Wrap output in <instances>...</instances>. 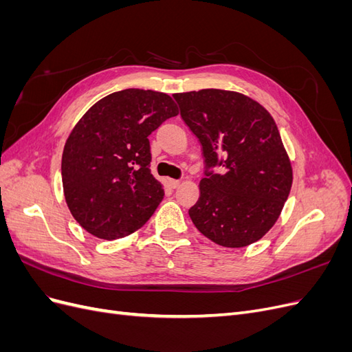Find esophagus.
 I'll list each match as a JSON object with an SVG mask.
<instances>
[{
	"instance_id": "esophagus-1",
	"label": "esophagus",
	"mask_w": 352,
	"mask_h": 352,
	"mask_svg": "<svg viewBox=\"0 0 352 352\" xmlns=\"http://www.w3.org/2000/svg\"><path fill=\"white\" fill-rule=\"evenodd\" d=\"M168 184H170V186H172L173 189H176L179 185H180V180H175V179H170L168 180Z\"/></svg>"
}]
</instances>
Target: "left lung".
<instances>
[{
  "label": "left lung",
  "mask_w": 352,
  "mask_h": 352,
  "mask_svg": "<svg viewBox=\"0 0 352 352\" xmlns=\"http://www.w3.org/2000/svg\"><path fill=\"white\" fill-rule=\"evenodd\" d=\"M201 144L206 177L189 217L221 247L257 242L279 219L292 186V167L273 117L242 94L201 89L173 95ZM219 165L221 172L212 168Z\"/></svg>",
  "instance_id": "8db88e82"
}]
</instances>
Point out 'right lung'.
Wrapping results in <instances>:
<instances>
[{"label": "right lung", "instance_id": "obj_1", "mask_svg": "<svg viewBox=\"0 0 352 352\" xmlns=\"http://www.w3.org/2000/svg\"><path fill=\"white\" fill-rule=\"evenodd\" d=\"M179 114L167 94L123 89L100 100L67 138L63 189L79 225L100 239H119L142 228L164 197L151 175L148 136Z\"/></svg>", "mask_w": 352, "mask_h": 352}]
</instances>
